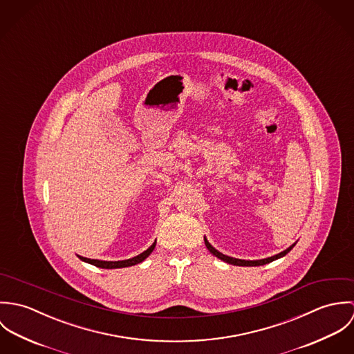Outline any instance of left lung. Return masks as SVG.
<instances>
[{"label": "left lung", "mask_w": 354, "mask_h": 354, "mask_svg": "<svg viewBox=\"0 0 354 354\" xmlns=\"http://www.w3.org/2000/svg\"><path fill=\"white\" fill-rule=\"evenodd\" d=\"M204 244H205L207 250L212 253V254H215L218 259H221V260H223V261H226V263H229V264H234V266H263V264L271 263V261H274V260H277V259L285 256L286 253L290 252L292 248L296 245V244H293V245H290L288 250H285L283 252L278 253V254L271 256V257H267V259H261V260H241V259H234V257H230V256H226V254H223V253L218 252V251L207 241L205 237H204Z\"/></svg>", "instance_id": "left-lung-1"}]
</instances>
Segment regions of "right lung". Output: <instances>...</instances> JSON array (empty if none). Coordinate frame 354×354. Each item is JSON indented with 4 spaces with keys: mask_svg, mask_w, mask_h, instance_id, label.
Returning <instances> with one entry per match:
<instances>
[{
    "mask_svg": "<svg viewBox=\"0 0 354 354\" xmlns=\"http://www.w3.org/2000/svg\"><path fill=\"white\" fill-rule=\"evenodd\" d=\"M155 244H156V241L152 244L151 247H150L147 251H145V252L140 253V254H138V256H135V257H132V259H128V260L103 261V260H95V259L82 257V256H79V257H80L83 261L90 263V264L97 266V267H101V268H122V267H129V266H135V264H138V263H142V261H143L146 257H149V254L153 251Z\"/></svg>",
    "mask_w": 354,
    "mask_h": 354,
    "instance_id": "add662e5",
    "label": "right lung"
}]
</instances>
